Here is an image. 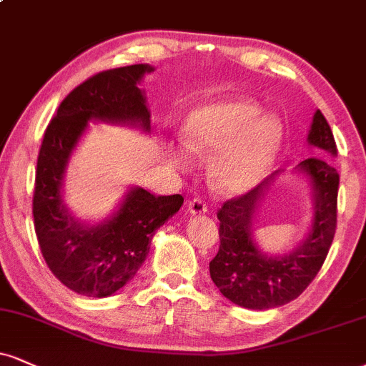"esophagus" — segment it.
Masks as SVG:
<instances>
[{
  "label": "esophagus",
  "instance_id": "obj_1",
  "mask_svg": "<svg viewBox=\"0 0 366 366\" xmlns=\"http://www.w3.org/2000/svg\"><path fill=\"white\" fill-rule=\"evenodd\" d=\"M208 208L201 199H192L187 202V213L192 214V217H197V214H204Z\"/></svg>",
  "mask_w": 366,
  "mask_h": 366
}]
</instances>
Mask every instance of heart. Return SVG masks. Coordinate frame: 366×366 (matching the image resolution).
<instances>
[{
  "label": "heart",
  "instance_id": "b5f03b06",
  "mask_svg": "<svg viewBox=\"0 0 366 366\" xmlns=\"http://www.w3.org/2000/svg\"><path fill=\"white\" fill-rule=\"evenodd\" d=\"M283 122L250 100L202 105L182 126V144L189 153L211 157L208 177L223 194H244L257 186L283 144ZM182 169L184 157L174 155Z\"/></svg>",
  "mask_w": 366,
  "mask_h": 366
}]
</instances>
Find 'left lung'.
Instances as JSON below:
<instances>
[{"mask_svg":"<svg viewBox=\"0 0 366 366\" xmlns=\"http://www.w3.org/2000/svg\"><path fill=\"white\" fill-rule=\"evenodd\" d=\"M309 147L317 155L303 160L293 174L305 179L312 197V219L297 247L269 254L255 242L254 225L264 199L283 170H276L239 199L227 201L218 211L219 250L209 262V274L219 293L235 305L267 310L295 300L320 271L336 232L339 174L329 157L337 155L336 141L322 112L312 119Z\"/></svg>","mask_w":366,"mask_h":366,"instance_id":"obj_1","label":"left lung"}]
</instances>
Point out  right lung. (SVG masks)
Masks as SVG:
<instances>
[{
    "instance_id": "obj_1",
    "label": "right lung",
    "mask_w": 366,
    "mask_h": 366,
    "mask_svg": "<svg viewBox=\"0 0 366 366\" xmlns=\"http://www.w3.org/2000/svg\"><path fill=\"white\" fill-rule=\"evenodd\" d=\"M152 71L149 64H133L95 74L66 97L44 133L35 172V235L52 274L78 295L105 298L129 283L155 232L184 202L180 194L157 197L131 186L107 218L86 222L64 201L66 170L90 122L152 131L147 94L139 88Z\"/></svg>"
}]
</instances>
